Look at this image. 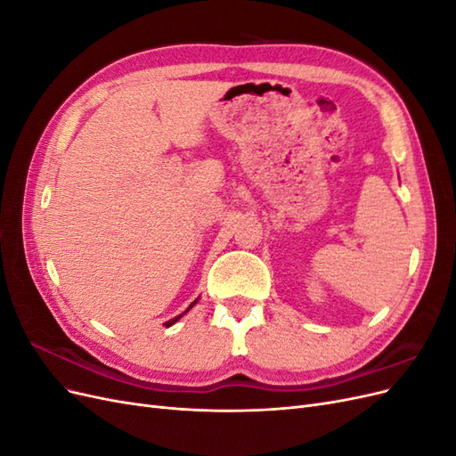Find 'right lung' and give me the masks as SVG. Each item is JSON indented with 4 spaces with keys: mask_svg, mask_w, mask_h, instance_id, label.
I'll return each mask as SVG.
<instances>
[{
    "mask_svg": "<svg viewBox=\"0 0 456 456\" xmlns=\"http://www.w3.org/2000/svg\"><path fill=\"white\" fill-rule=\"evenodd\" d=\"M194 305H196V300H194V302H191V305H190V306H188V310H190V308H191V306H194ZM188 310H184V312H183V314H181V315H176V317H175V320H171V322H167V323H165V325H167V327H171V325H173V323H175V322H178V320H181V317H183V315H184V314H186V312H188Z\"/></svg>",
    "mask_w": 456,
    "mask_h": 456,
    "instance_id": "add662e5",
    "label": "right lung"
}]
</instances>
